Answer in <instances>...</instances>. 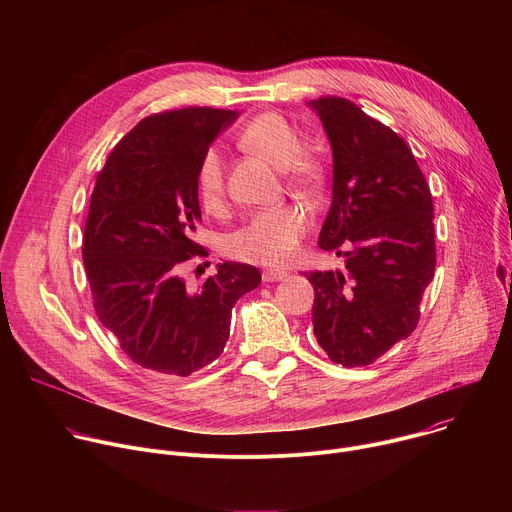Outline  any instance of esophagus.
<instances>
[{"label":"esophagus","mask_w":512,"mask_h":512,"mask_svg":"<svg viewBox=\"0 0 512 512\" xmlns=\"http://www.w3.org/2000/svg\"><path fill=\"white\" fill-rule=\"evenodd\" d=\"M287 271H281V269H265L263 271V281L265 283H271V281H283V279H287Z\"/></svg>","instance_id":"1"}]
</instances>
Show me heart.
Returning a JSON list of instances; mask_svg holds the SVG:
<instances>
[{"instance_id":"obj_1","label":"heart","mask_w":512,"mask_h":512,"mask_svg":"<svg viewBox=\"0 0 512 512\" xmlns=\"http://www.w3.org/2000/svg\"><path fill=\"white\" fill-rule=\"evenodd\" d=\"M239 145L271 166L285 168L294 182L312 184L320 176L316 158L302 150L298 133L275 113H263L249 121L239 133ZM194 180L202 206L210 212L221 210L225 202L223 154L216 148L206 150L198 160ZM308 223V214L294 204L263 210L229 235L225 249L233 259L245 263L281 267L298 255Z\"/></svg>"}]
</instances>
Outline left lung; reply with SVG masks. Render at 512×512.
<instances>
[{
	"label": "left lung",
	"mask_w": 512,
	"mask_h": 512,
	"mask_svg": "<svg viewBox=\"0 0 512 512\" xmlns=\"http://www.w3.org/2000/svg\"><path fill=\"white\" fill-rule=\"evenodd\" d=\"M332 145V204L318 245L342 255L346 273L314 271L312 324L342 367H367L419 322L435 271L433 200L407 148L352 101L308 103Z\"/></svg>",
	"instance_id": "8db88e82"
}]
</instances>
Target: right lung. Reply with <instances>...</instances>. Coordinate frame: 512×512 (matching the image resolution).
I'll return each instance as SVG.
<instances>
[{
	"label": "right lung",
	"instance_id": "add662e5",
	"mask_svg": "<svg viewBox=\"0 0 512 512\" xmlns=\"http://www.w3.org/2000/svg\"><path fill=\"white\" fill-rule=\"evenodd\" d=\"M237 111L184 107L141 119L97 174L83 237L93 306L139 367L188 377L221 356L231 314L261 283L253 265L225 261L198 289L182 277L208 253L192 237L202 221L196 166Z\"/></svg>",
	"mask_w": 512,
	"mask_h": 512
}]
</instances>
